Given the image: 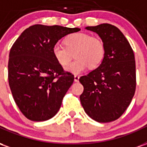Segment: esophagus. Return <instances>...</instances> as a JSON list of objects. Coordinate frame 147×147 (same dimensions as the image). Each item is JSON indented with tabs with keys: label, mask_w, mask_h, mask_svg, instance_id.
Segmentation results:
<instances>
[{
	"label": "esophagus",
	"mask_w": 147,
	"mask_h": 147,
	"mask_svg": "<svg viewBox=\"0 0 147 147\" xmlns=\"http://www.w3.org/2000/svg\"><path fill=\"white\" fill-rule=\"evenodd\" d=\"M79 80H80V76H77V75H75L74 76V80H75V82H79Z\"/></svg>",
	"instance_id": "obj_1"
}]
</instances>
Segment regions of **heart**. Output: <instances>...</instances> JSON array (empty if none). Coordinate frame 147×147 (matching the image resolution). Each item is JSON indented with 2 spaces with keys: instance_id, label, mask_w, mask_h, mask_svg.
Instances as JSON below:
<instances>
[{
  "instance_id": "obj_1",
  "label": "heart",
  "mask_w": 147,
  "mask_h": 147,
  "mask_svg": "<svg viewBox=\"0 0 147 147\" xmlns=\"http://www.w3.org/2000/svg\"><path fill=\"white\" fill-rule=\"evenodd\" d=\"M64 45H55L52 49L55 61L61 66L67 64L76 52L75 61L67 65L65 71L79 75L87 67H96L102 63L105 56V45L101 39L94 38L88 34L76 33L64 39Z\"/></svg>"
}]
</instances>
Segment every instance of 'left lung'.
<instances>
[{
  "label": "left lung",
  "mask_w": 147,
  "mask_h": 147,
  "mask_svg": "<svg viewBox=\"0 0 147 147\" xmlns=\"http://www.w3.org/2000/svg\"><path fill=\"white\" fill-rule=\"evenodd\" d=\"M85 29L98 34L105 45V56L96 69L80 77L84 87L80 102L93 120L111 122L124 113L135 94V55L128 41L115 26L102 24Z\"/></svg>",
  "instance_id": "left-lung-1"
}]
</instances>
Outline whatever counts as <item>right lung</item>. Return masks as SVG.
Here are the masks:
<instances>
[{
	"mask_svg": "<svg viewBox=\"0 0 147 147\" xmlns=\"http://www.w3.org/2000/svg\"><path fill=\"white\" fill-rule=\"evenodd\" d=\"M80 30L35 24L24 30L11 46L8 83L15 102L27 119L45 121L57 113L74 76L64 72L52 49L63 37Z\"/></svg>",
	"mask_w": 147,
	"mask_h": 147,
	"instance_id": "1",
	"label": "right lung"
}]
</instances>
